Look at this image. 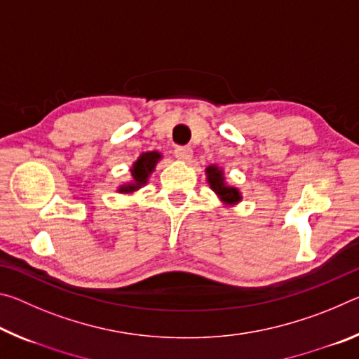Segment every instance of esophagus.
<instances>
[{"label": "esophagus", "mask_w": 359, "mask_h": 359, "mask_svg": "<svg viewBox=\"0 0 359 359\" xmlns=\"http://www.w3.org/2000/svg\"><path fill=\"white\" fill-rule=\"evenodd\" d=\"M174 154H175V158L180 161H190L193 156V150L190 147H175Z\"/></svg>", "instance_id": "34e87169"}]
</instances>
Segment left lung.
<instances>
[{"label": "left lung", "mask_w": 359, "mask_h": 359, "mask_svg": "<svg viewBox=\"0 0 359 359\" xmlns=\"http://www.w3.org/2000/svg\"><path fill=\"white\" fill-rule=\"evenodd\" d=\"M205 180L210 187V190L217 194V198L226 205V208H234L242 199V193L238 187L229 185L224 177V169L218 165H209L204 169Z\"/></svg>", "instance_id": "left-lung-1"}]
</instances>
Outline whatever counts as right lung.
<instances>
[{"instance_id":"1","label":"right lung","mask_w":359,"mask_h":359,"mask_svg":"<svg viewBox=\"0 0 359 359\" xmlns=\"http://www.w3.org/2000/svg\"><path fill=\"white\" fill-rule=\"evenodd\" d=\"M161 160H163V154H160V151L156 150L142 151V154L137 156V160L133 163L130 168V172H131L130 180L118 185L117 191L120 194L131 196V194H135L137 190H141L142 187L147 185L150 175L154 174L156 165Z\"/></svg>"}]
</instances>
